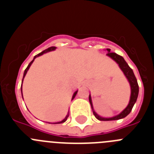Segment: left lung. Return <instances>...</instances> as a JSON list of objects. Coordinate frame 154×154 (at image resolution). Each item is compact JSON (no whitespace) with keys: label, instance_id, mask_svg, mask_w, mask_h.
<instances>
[{"label":"left lung","instance_id":"obj_1","mask_svg":"<svg viewBox=\"0 0 154 154\" xmlns=\"http://www.w3.org/2000/svg\"><path fill=\"white\" fill-rule=\"evenodd\" d=\"M106 51H108V53L106 54V55H107L108 57H110V58H112L114 61L117 62V63L119 65L120 68L121 69L122 71L124 72V75L126 76V77H127V80H128L129 83H130V85H131V98H130V102H129L127 107H126L120 114L117 115V116H114V117H110V118H105V117H100V116H99L96 112L94 111L92 104V100H91V95H89V101L90 103H91V108H92L93 113H94V115L97 120H103V121L120 120V119L124 118L125 117H127V115L131 113V111L132 110L133 106H134V103H135L136 101H137L138 94H139V86H138L137 84V78H136L135 75H134L133 70L131 67H129V65L127 64V62L125 61L124 57L120 56V55L117 54L116 53H112V52H110V49H106Z\"/></svg>","mask_w":154,"mask_h":154}]
</instances>
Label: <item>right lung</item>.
Instances as JSON below:
<instances>
[{"label": "right lung", "instance_id": "add662e5", "mask_svg": "<svg viewBox=\"0 0 154 154\" xmlns=\"http://www.w3.org/2000/svg\"><path fill=\"white\" fill-rule=\"evenodd\" d=\"M55 49H56V47H51V48H48V49L44 50V51H42V52H41V53L38 54H37V55H36V56H34V59H33L32 61H31V62H30V63H29L28 66H27V68L25 69V70H24V73H23V79H22V83H23V78H24V77H25V75H26V74H27V70H29V68H30V65L32 64V63H33V62H34V59H35L36 57H39V56H41V55L44 54L48 53V52H49V51H54ZM20 89H21V92H22V85H21V87H20ZM77 91H75V92H74V95H73V97H72V100H73V99H74V97H75V96H76V95H77ZM22 97H23V94H22ZM69 117V112H68V113H67V114L66 115V117H64V119H63V120H62L61 121H60V122H57V123H56V124H62V123H64V122L66 121V120H67V117Z\"/></svg>", "mask_w": 154, "mask_h": 154}]
</instances>
